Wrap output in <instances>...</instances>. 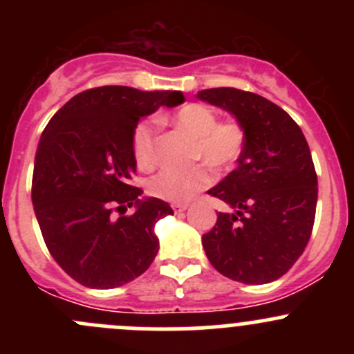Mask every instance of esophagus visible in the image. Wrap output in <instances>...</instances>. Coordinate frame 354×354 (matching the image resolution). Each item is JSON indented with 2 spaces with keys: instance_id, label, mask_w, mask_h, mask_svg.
<instances>
[{
  "instance_id": "1",
  "label": "esophagus",
  "mask_w": 354,
  "mask_h": 354,
  "mask_svg": "<svg viewBox=\"0 0 354 354\" xmlns=\"http://www.w3.org/2000/svg\"><path fill=\"white\" fill-rule=\"evenodd\" d=\"M171 209L174 210V212H183V210L188 209L187 203H171Z\"/></svg>"
}]
</instances>
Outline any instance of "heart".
Wrapping results in <instances>:
<instances>
[{
  "instance_id": "obj_1",
  "label": "heart",
  "mask_w": 354,
  "mask_h": 354,
  "mask_svg": "<svg viewBox=\"0 0 354 354\" xmlns=\"http://www.w3.org/2000/svg\"><path fill=\"white\" fill-rule=\"evenodd\" d=\"M174 124L195 137L192 159L202 160L188 169H162L147 181L151 197L185 203L212 183L209 169L230 171L238 164L246 147V130L238 120H219L216 111L200 102H190L176 111ZM131 156L140 169L149 171L157 162V130L154 121L144 120L131 133Z\"/></svg>"
}]
</instances>
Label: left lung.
Instances as JSON below:
<instances>
[{"label":"left lung","mask_w":354,"mask_h":354,"mask_svg":"<svg viewBox=\"0 0 354 354\" xmlns=\"http://www.w3.org/2000/svg\"><path fill=\"white\" fill-rule=\"evenodd\" d=\"M198 97L233 113L246 130L238 167L209 190L236 212L217 214L202 236L207 259L238 283H272L305 252L315 223L319 187L306 138L286 111L259 94L221 87Z\"/></svg>","instance_id":"1"}]
</instances>
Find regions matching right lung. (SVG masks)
Segmentation results:
<instances>
[{
	"label": "right lung",
	"instance_id": "right-lung-1",
	"mask_svg": "<svg viewBox=\"0 0 354 354\" xmlns=\"http://www.w3.org/2000/svg\"><path fill=\"white\" fill-rule=\"evenodd\" d=\"M178 91L121 85L87 88L44 128L35 152L32 203L42 238L63 270L94 289L123 286L154 262V226L173 214L159 198L138 200L131 133L142 116L181 104ZM135 203L138 210L124 214Z\"/></svg>",
	"mask_w": 354,
	"mask_h": 354
}]
</instances>
